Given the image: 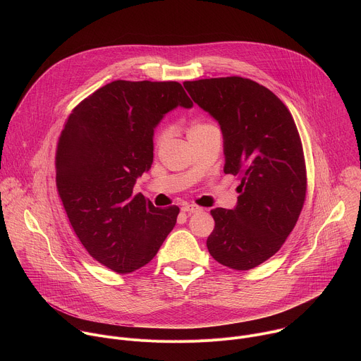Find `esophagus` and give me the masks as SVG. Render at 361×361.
I'll return each mask as SVG.
<instances>
[{
    "mask_svg": "<svg viewBox=\"0 0 361 361\" xmlns=\"http://www.w3.org/2000/svg\"><path fill=\"white\" fill-rule=\"evenodd\" d=\"M181 210L184 213H188V214H194V213H200L201 212V209L197 207V205H194V204H184L183 207H181Z\"/></svg>",
    "mask_w": 361,
    "mask_h": 361,
    "instance_id": "obj_1",
    "label": "esophagus"
}]
</instances>
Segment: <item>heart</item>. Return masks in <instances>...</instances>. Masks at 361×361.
Returning <instances> with one entry per match:
<instances>
[{
    "label": "heart",
    "instance_id": "b5f03b06",
    "mask_svg": "<svg viewBox=\"0 0 361 361\" xmlns=\"http://www.w3.org/2000/svg\"><path fill=\"white\" fill-rule=\"evenodd\" d=\"M207 127H210V126L202 124V123H192V124L188 127L187 134H188V137H191L192 134H195V133H198V131H201V130H204V128H207ZM167 140H169V133H167L166 130H160V131L156 134V138H154V145H156V148H161V147H164V144L167 142Z\"/></svg>",
    "mask_w": 361,
    "mask_h": 361
}]
</instances>
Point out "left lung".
<instances>
[{
    "label": "left lung",
    "instance_id": "8db88e82",
    "mask_svg": "<svg viewBox=\"0 0 361 361\" xmlns=\"http://www.w3.org/2000/svg\"><path fill=\"white\" fill-rule=\"evenodd\" d=\"M195 104L220 126L224 173L240 176L233 210L214 209L213 259L234 270L269 260L293 231L305 198V164L294 120L269 88L248 78L185 81Z\"/></svg>",
    "mask_w": 361,
    "mask_h": 361
}]
</instances>
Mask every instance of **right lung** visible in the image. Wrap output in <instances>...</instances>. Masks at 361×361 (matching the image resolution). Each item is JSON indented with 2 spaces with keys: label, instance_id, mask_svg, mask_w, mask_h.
I'll return each instance as SVG.
<instances>
[{
  "label": "right lung",
  "instance_id": "1",
  "mask_svg": "<svg viewBox=\"0 0 361 361\" xmlns=\"http://www.w3.org/2000/svg\"><path fill=\"white\" fill-rule=\"evenodd\" d=\"M177 107H192L180 82L117 80L81 101L61 133L56 178L68 220L116 273L151 262L176 226L177 205L157 209L133 188L151 169L154 130Z\"/></svg>",
  "mask_w": 361,
  "mask_h": 361
}]
</instances>
